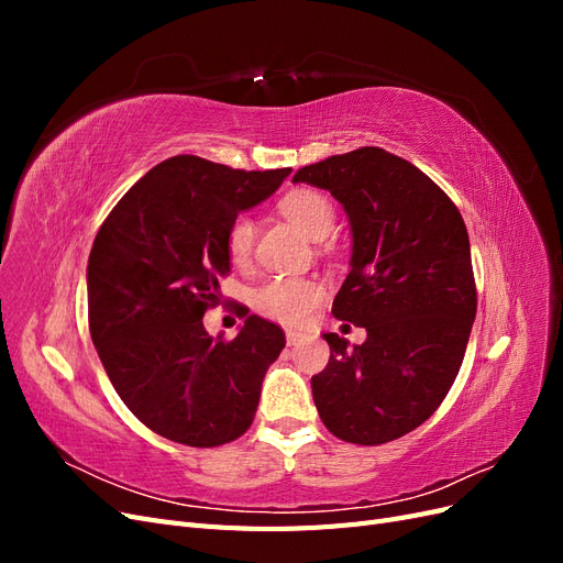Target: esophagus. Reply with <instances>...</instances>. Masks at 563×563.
<instances>
[{
  "label": "esophagus",
  "instance_id": "34e87169",
  "mask_svg": "<svg viewBox=\"0 0 563 563\" xmlns=\"http://www.w3.org/2000/svg\"><path fill=\"white\" fill-rule=\"evenodd\" d=\"M302 340H305V335H302L300 331H294V329L286 331V343H288V345H300Z\"/></svg>",
  "mask_w": 563,
  "mask_h": 563
}]
</instances>
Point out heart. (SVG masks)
Listing matches in <instances>:
<instances>
[{
    "label": "heart",
    "instance_id": "obj_1",
    "mask_svg": "<svg viewBox=\"0 0 563 563\" xmlns=\"http://www.w3.org/2000/svg\"><path fill=\"white\" fill-rule=\"evenodd\" d=\"M282 213L312 240H321L333 228V207L321 192L294 190L282 203ZM253 223L246 216H236L225 236L228 255L234 265H244L253 249ZM327 296L323 282L317 277H275L253 294V308L263 317L275 319L286 327H302Z\"/></svg>",
    "mask_w": 563,
    "mask_h": 563
}]
</instances>
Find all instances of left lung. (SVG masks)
Segmentation results:
<instances>
[{
	"instance_id": "8db88e82",
	"label": "left lung",
	"mask_w": 563,
	"mask_h": 563,
	"mask_svg": "<svg viewBox=\"0 0 563 563\" xmlns=\"http://www.w3.org/2000/svg\"><path fill=\"white\" fill-rule=\"evenodd\" d=\"M294 183L343 203L352 269L331 312L366 329L352 350L323 333L331 356L312 376L314 406L338 439L387 444L437 411L463 364L476 314L465 220L432 178L383 147L302 166Z\"/></svg>"
}]
</instances>
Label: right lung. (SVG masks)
<instances>
[{
	"mask_svg": "<svg viewBox=\"0 0 563 563\" xmlns=\"http://www.w3.org/2000/svg\"><path fill=\"white\" fill-rule=\"evenodd\" d=\"M288 174L178 155L150 168L100 225L87 267L91 340L117 395L152 432L211 449L251 428L284 331L251 314L223 340L201 319L230 272L232 220Z\"/></svg>",
	"mask_w": 563,
	"mask_h": 563,
	"instance_id": "right-lung-1",
	"label": "right lung"
}]
</instances>
